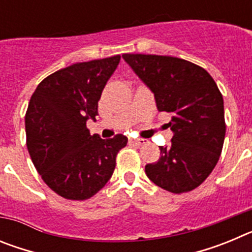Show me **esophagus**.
<instances>
[{"mask_svg": "<svg viewBox=\"0 0 252 252\" xmlns=\"http://www.w3.org/2000/svg\"><path fill=\"white\" fill-rule=\"evenodd\" d=\"M148 140L145 139H130V144H133V145H145Z\"/></svg>", "mask_w": 252, "mask_h": 252, "instance_id": "1", "label": "esophagus"}]
</instances>
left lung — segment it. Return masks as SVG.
<instances>
[{
    "label": "left lung",
    "mask_w": 252,
    "mask_h": 252,
    "mask_svg": "<svg viewBox=\"0 0 252 252\" xmlns=\"http://www.w3.org/2000/svg\"><path fill=\"white\" fill-rule=\"evenodd\" d=\"M122 58L154 93L159 112L171 113L168 126L174 136L159 146L161 157L145 166L146 175L168 192H190L212 173L223 146V98L217 84L203 68L179 58Z\"/></svg>",
    "instance_id": "left-lung-1"
}]
</instances>
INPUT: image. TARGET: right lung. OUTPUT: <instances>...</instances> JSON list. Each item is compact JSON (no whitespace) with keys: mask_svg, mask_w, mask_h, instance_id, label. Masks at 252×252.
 Instances as JSON below:
<instances>
[{"mask_svg":"<svg viewBox=\"0 0 252 252\" xmlns=\"http://www.w3.org/2000/svg\"><path fill=\"white\" fill-rule=\"evenodd\" d=\"M120 60L115 55L60 69L31 95L25 116L29 154L46 186L65 199L84 201L98 193L127 144L124 135L103 140L87 128Z\"/></svg>","mask_w":252,"mask_h":252,"instance_id":"right-lung-1","label":"right lung"}]
</instances>
